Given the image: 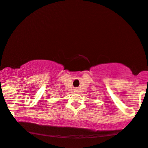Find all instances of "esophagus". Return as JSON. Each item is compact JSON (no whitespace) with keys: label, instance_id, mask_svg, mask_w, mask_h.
<instances>
[{"label":"esophagus","instance_id":"esophagus-1","mask_svg":"<svg viewBox=\"0 0 148 148\" xmlns=\"http://www.w3.org/2000/svg\"><path fill=\"white\" fill-rule=\"evenodd\" d=\"M74 92H78V88H74Z\"/></svg>","mask_w":148,"mask_h":148}]
</instances>
